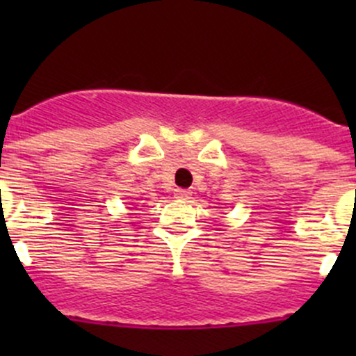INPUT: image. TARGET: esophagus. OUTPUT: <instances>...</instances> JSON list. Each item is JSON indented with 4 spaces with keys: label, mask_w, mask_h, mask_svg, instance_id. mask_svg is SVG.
Listing matches in <instances>:
<instances>
[{
    "label": "esophagus",
    "mask_w": 356,
    "mask_h": 356,
    "mask_svg": "<svg viewBox=\"0 0 356 356\" xmlns=\"http://www.w3.org/2000/svg\"><path fill=\"white\" fill-rule=\"evenodd\" d=\"M189 195H191V193H189L188 189H175V193H174V196L177 200H188Z\"/></svg>",
    "instance_id": "esophagus-1"
}]
</instances>
